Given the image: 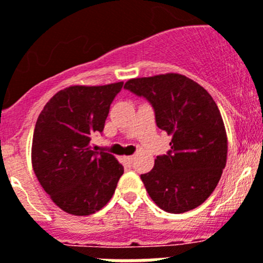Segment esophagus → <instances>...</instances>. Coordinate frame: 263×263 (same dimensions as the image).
<instances>
[{"instance_id":"obj_1","label":"esophagus","mask_w":263,"mask_h":263,"mask_svg":"<svg viewBox=\"0 0 263 263\" xmlns=\"http://www.w3.org/2000/svg\"><path fill=\"white\" fill-rule=\"evenodd\" d=\"M125 161L131 164L132 161H134V156H127V157H125Z\"/></svg>"}]
</instances>
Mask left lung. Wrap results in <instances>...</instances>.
<instances>
[{
    "instance_id": "obj_1",
    "label": "left lung",
    "mask_w": 263,
    "mask_h": 263,
    "mask_svg": "<svg viewBox=\"0 0 263 263\" xmlns=\"http://www.w3.org/2000/svg\"><path fill=\"white\" fill-rule=\"evenodd\" d=\"M124 88L149 102L157 127L172 138L166 155L140 176L148 195L168 213L195 209L212 195L227 164V131L216 102L180 74L129 79Z\"/></svg>"
}]
</instances>
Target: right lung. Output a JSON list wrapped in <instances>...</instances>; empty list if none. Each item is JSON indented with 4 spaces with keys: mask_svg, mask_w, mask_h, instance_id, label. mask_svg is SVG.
Here are the masks:
<instances>
[{
    "mask_svg": "<svg viewBox=\"0 0 263 263\" xmlns=\"http://www.w3.org/2000/svg\"><path fill=\"white\" fill-rule=\"evenodd\" d=\"M123 82L106 86H71L43 107L33 135L31 163L36 179L62 211L88 216L111 200L124 168L111 154L92 151L109 106Z\"/></svg>",
    "mask_w": 263,
    "mask_h": 263,
    "instance_id": "obj_1",
    "label": "right lung"
}]
</instances>
